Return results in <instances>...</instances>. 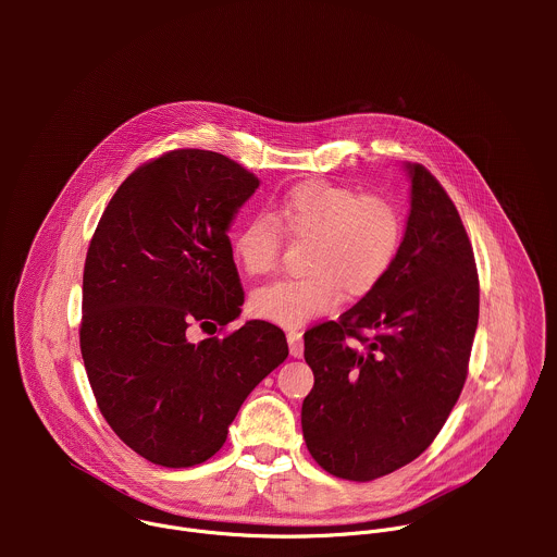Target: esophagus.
<instances>
[{"instance_id": "34e87169", "label": "esophagus", "mask_w": 557, "mask_h": 557, "mask_svg": "<svg viewBox=\"0 0 557 557\" xmlns=\"http://www.w3.org/2000/svg\"><path fill=\"white\" fill-rule=\"evenodd\" d=\"M286 339H288V348H290V357H295V359H299L301 355H304V342H301V333H297V331H290L288 335H286Z\"/></svg>"}]
</instances>
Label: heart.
I'll use <instances>...</instances> for the list:
<instances>
[{
  "label": "heart",
  "mask_w": 557,
  "mask_h": 557,
  "mask_svg": "<svg viewBox=\"0 0 557 557\" xmlns=\"http://www.w3.org/2000/svg\"><path fill=\"white\" fill-rule=\"evenodd\" d=\"M282 223L290 235L312 237L301 277H282L251 295V310L271 324L299 329L333 312L344 288L368 293L389 271L401 243V218L379 196L326 181L293 187L275 218L256 213L233 235V256L249 275H269L282 253Z\"/></svg>",
  "instance_id": "b5f03b06"
}]
</instances>
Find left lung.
I'll list each match as a JSON object with an SVG mask.
<instances>
[{"label": "left lung", "instance_id": "8db88e82", "mask_svg": "<svg viewBox=\"0 0 557 557\" xmlns=\"http://www.w3.org/2000/svg\"><path fill=\"white\" fill-rule=\"evenodd\" d=\"M410 213L399 251L339 322L306 331L314 385L301 406L310 456L346 481H374L421 456L445 425L479 326V273L460 215L406 163Z\"/></svg>", "mask_w": 557, "mask_h": 557}]
</instances>
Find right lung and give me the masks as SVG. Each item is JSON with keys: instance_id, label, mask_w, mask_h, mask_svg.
Instances as JSON below:
<instances>
[{"instance_id": "1", "label": "right lung", "mask_w": 557, "mask_h": 557, "mask_svg": "<svg viewBox=\"0 0 557 557\" xmlns=\"http://www.w3.org/2000/svg\"><path fill=\"white\" fill-rule=\"evenodd\" d=\"M260 181L231 158L174 149L112 196L84 269L82 355L116 436L163 467L211 458L251 389L286 357L282 329L243 312L228 228Z\"/></svg>"}]
</instances>
